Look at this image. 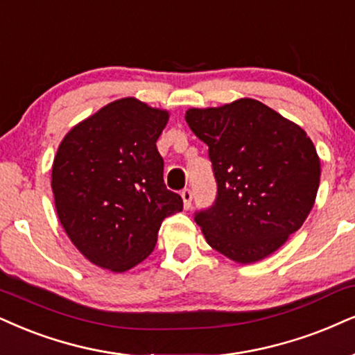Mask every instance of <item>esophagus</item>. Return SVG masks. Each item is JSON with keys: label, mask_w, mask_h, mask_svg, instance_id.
I'll use <instances>...</instances> for the list:
<instances>
[{"label": "esophagus", "mask_w": 355, "mask_h": 355, "mask_svg": "<svg viewBox=\"0 0 355 355\" xmlns=\"http://www.w3.org/2000/svg\"><path fill=\"white\" fill-rule=\"evenodd\" d=\"M181 198H182V202H184V207L189 209L191 204H192V191L191 189H182L181 191Z\"/></svg>", "instance_id": "1"}]
</instances>
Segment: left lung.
Segmentation results:
<instances>
[{
    "label": "left lung",
    "mask_w": 355,
    "mask_h": 355,
    "mask_svg": "<svg viewBox=\"0 0 355 355\" xmlns=\"http://www.w3.org/2000/svg\"><path fill=\"white\" fill-rule=\"evenodd\" d=\"M186 121L209 146L217 182L214 204L194 214L207 243L239 263L278 250L318 194L321 163L304 130L252 98L191 108Z\"/></svg>",
    "instance_id": "1"
}]
</instances>
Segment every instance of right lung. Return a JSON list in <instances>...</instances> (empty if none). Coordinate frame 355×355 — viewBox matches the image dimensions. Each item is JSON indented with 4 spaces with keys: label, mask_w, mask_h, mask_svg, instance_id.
Wrapping results in <instances>:
<instances>
[{
    "label": "right lung",
    "mask_w": 355,
    "mask_h": 355,
    "mask_svg": "<svg viewBox=\"0 0 355 355\" xmlns=\"http://www.w3.org/2000/svg\"><path fill=\"white\" fill-rule=\"evenodd\" d=\"M168 112L121 98L65 135L52 164V192L65 234L92 263L121 273L155 250L157 230L182 211L164 184L156 148Z\"/></svg>",
    "instance_id": "add662e5"
}]
</instances>
